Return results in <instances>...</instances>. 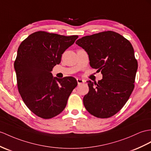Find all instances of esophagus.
I'll use <instances>...</instances> for the list:
<instances>
[{
    "label": "esophagus",
    "instance_id": "esophagus-1",
    "mask_svg": "<svg viewBox=\"0 0 151 151\" xmlns=\"http://www.w3.org/2000/svg\"><path fill=\"white\" fill-rule=\"evenodd\" d=\"M77 82H78V85H80V84H81L84 83V80L81 79L80 78H78V79H77Z\"/></svg>",
    "mask_w": 151,
    "mask_h": 151
}]
</instances>
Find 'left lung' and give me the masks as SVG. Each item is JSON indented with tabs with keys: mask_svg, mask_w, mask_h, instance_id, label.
<instances>
[{
	"mask_svg": "<svg viewBox=\"0 0 151 151\" xmlns=\"http://www.w3.org/2000/svg\"><path fill=\"white\" fill-rule=\"evenodd\" d=\"M76 43L87 52L91 67L102 74L98 83L88 82L84 107L98 118L113 116L126 103L134 87L138 63L133 46L124 36L110 31L84 36Z\"/></svg>",
	"mask_w": 151,
	"mask_h": 151,
	"instance_id": "obj_1",
	"label": "left lung"
}]
</instances>
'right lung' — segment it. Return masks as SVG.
I'll return each instance as SVG.
<instances>
[{"label": "right lung", "instance_id": "add662e5", "mask_svg": "<svg viewBox=\"0 0 151 151\" xmlns=\"http://www.w3.org/2000/svg\"><path fill=\"white\" fill-rule=\"evenodd\" d=\"M78 38L38 31L18 47L14 63L18 91L27 108L42 119L53 118L63 111L78 85L72 77L59 79L51 73Z\"/></svg>", "mask_w": 151, "mask_h": 151}]
</instances>
